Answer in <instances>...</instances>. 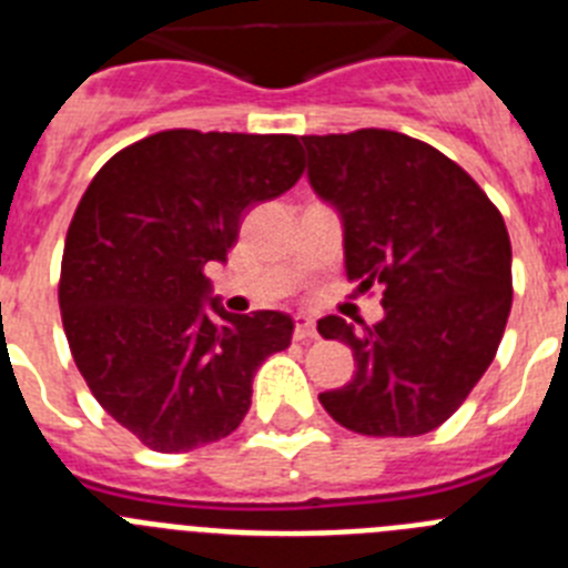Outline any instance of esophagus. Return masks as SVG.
Segmentation results:
<instances>
[{
    "mask_svg": "<svg viewBox=\"0 0 568 568\" xmlns=\"http://www.w3.org/2000/svg\"><path fill=\"white\" fill-rule=\"evenodd\" d=\"M295 341H313L318 338V333H315V324L313 318H307V315H298L295 318Z\"/></svg>",
    "mask_w": 568,
    "mask_h": 568,
    "instance_id": "34e87169",
    "label": "esophagus"
}]
</instances>
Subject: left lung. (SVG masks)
Segmentation results:
<instances>
[{
    "label": "left lung",
    "instance_id": "left-lung-1",
    "mask_svg": "<svg viewBox=\"0 0 568 568\" xmlns=\"http://www.w3.org/2000/svg\"><path fill=\"white\" fill-rule=\"evenodd\" d=\"M310 184L344 219L346 278L384 287L373 327L318 321L355 378L321 406L373 438L433 433L489 369L511 310V244L478 182L433 144L364 128L304 135Z\"/></svg>",
    "mask_w": 568,
    "mask_h": 568
}]
</instances>
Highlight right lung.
<instances>
[{
    "mask_svg": "<svg viewBox=\"0 0 568 568\" xmlns=\"http://www.w3.org/2000/svg\"><path fill=\"white\" fill-rule=\"evenodd\" d=\"M298 135L162 130L128 144L68 227L59 310L104 413L153 453H190L244 420L255 369L287 349L275 310L207 313V261H227L253 204L304 173Z\"/></svg>",
    "mask_w": 568,
    "mask_h": 568,
    "instance_id": "right-lung-1",
    "label": "right lung"
}]
</instances>
